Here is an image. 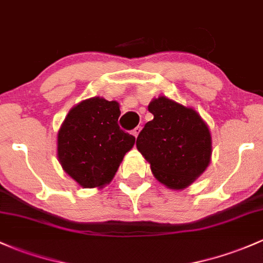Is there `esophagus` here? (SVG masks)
<instances>
[{
  "mask_svg": "<svg viewBox=\"0 0 263 263\" xmlns=\"http://www.w3.org/2000/svg\"><path fill=\"white\" fill-rule=\"evenodd\" d=\"M140 130H142V128H140V126H137V128L134 129V130H133V135H134L135 138L138 137V135H139V133H140Z\"/></svg>",
  "mask_w": 263,
  "mask_h": 263,
  "instance_id": "obj_1",
  "label": "esophagus"
}]
</instances>
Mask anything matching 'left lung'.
<instances>
[{"label":"left lung","instance_id":"left-lung-1","mask_svg":"<svg viewBox=\"0 0 263 263\" xmlns=\"http://www.w3.org/2000/svg\"><path fill=\"white\" fill-rule=\"evenodd\" d=\"M148 110L154 118L138 135V151L151 164L158 182L182 191L210 165V128L193 108L162 95L149 103Z\"/></svg>","mask_w":263,"mask_h":263}]
</instances>
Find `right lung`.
I'll use <instances>...</instances> for the list:
<instances>
[{
	"label": "right lung",
	"mask_w": 263,
	"mask_h": 263,
	"mask_svg": "<svg viewBox=\"0 0 263 263\" xmlns=\"http://www.w3.org/2000/svg\"><path fill=\"white\" fill-rule=\"evenodd\" d=\"M119 103L86 99L69 111L58 132V159L83 188H103L117 173L135 138L121 130Z\"/></svg>",
	"instance_id": "add662e5"
}]
</instances>
